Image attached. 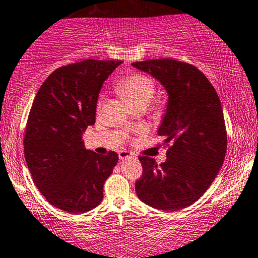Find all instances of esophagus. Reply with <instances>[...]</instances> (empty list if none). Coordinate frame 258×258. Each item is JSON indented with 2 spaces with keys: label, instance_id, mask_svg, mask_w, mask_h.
Returning a JSON list of instances; mask_svg holds the SVG:
<instances>
[{
  "label": "esophagus",
  "instance_id": "1",
  "mask_svg": "<svg viewBox=\"0 0 258 258\" xmlns=\"http://www.w3.org/2000/svg\"><path fill=\"white\" fill-rule=\"evenodd\" d=\"M119 158L121 159V161H125V159L135 158V156H133L132 153L128 152V151H120L119 152Z\"/></svg>",
  "mask_w": 258,
  "mask_h": 258
}]
</instances>
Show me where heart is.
Segmentation results:
<instances>
[{
  "label": "heart",
  "instance_id": "obj_1",
  "mask_svg": "<svg viewBox=\"0 0 258 258\" xmlns=\"http://www.w3.org/2000/svg\"><path fill=\"white\" fill-rule=\"evenodd\" d=\"M156 84L144 75H132L118 84V91L130 106L136 103H148L152 99Z\"/></svg>",
  "mask_w": 258,
  "mask_h": 258
}]
</instances>
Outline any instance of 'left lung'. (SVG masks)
Instances as JSON below:
<instances>
[{"mask_svg": "<svg viewBox=\"0 0 258 258\" xmlns=\"http://www.w3.org/2000/svg\"><path fill=\"white\" fill-rule=\"evenodd\" d=\"M132 67L165 89L168 102L157 135L164 144L171 143L161 167L151 157H139L143 176L136 183L137 197L156 210H182L205 194L224 163L227 140L220 100L190 64L164 58Z\"/></svg>", "mask_w": 258, "mask_h": 258, "instance_id": "obj_1", "label": "left lung"}]
</instances>
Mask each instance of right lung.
I'll use <instances>...</instances> for the list:
<instances>
[{
  "label": "right lung",
  "instance_id": "add662e5",
  "mask_svg": "<svg viewBox=\"0 0 258 258\" xmlns=\"http://www.w3.org/2000/svg\"><path fill=\"white\" fill-rule=\"evenodd\" d=\"M121 60L87 59L53 71L35 95L24 140L34 184L54 207L71 214L99 206L103 184L118 163L114 151L86 149L87 127L95 123L102 84Z\"/></svg>",
  "mask_w": 258,
  "mask_h": 258
}]
</instances>
